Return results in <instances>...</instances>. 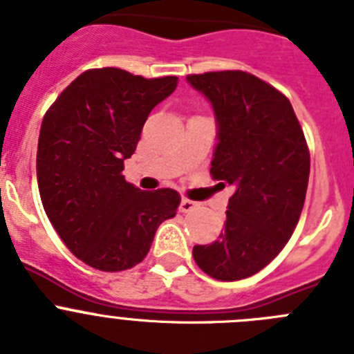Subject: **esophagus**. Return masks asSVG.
Masks as SVG:
<instances>
[{
	"instance_id": "34e87169",
	"label": "esophagus",
	"mask_w": 354,
	"mask_h": 354,
	"mask_svg": "<svg viewBox=\"0 0 354 354\" xmlns=\"http://www.w3.org/2000/svg\"><path fill=\"white\" fill-rule=\"evenodd\" d=\"M196 202H193V200H189V198H183L180 200V205H179V211L180 212H192L193 209L196 207Z\"/></svg>"
}]
</instances>
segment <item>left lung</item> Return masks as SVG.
Returning a JSON list of instances; mask_svg holds the SVG:
<instances>
[{"instance_id":"left-lung-1","label":"left lung","mask_w":354,"mask_h":354,"mask_svg":"<svg viewBox=\"0 0 354 354\" xmlns=\"http://www.w3.org/2000/svg\"><path fill=\"white\" fill-rule=\"evenodd\" d=\"M214 108L218 145L211 175L232 184L225 230L196 245L200 270L221 282L259 273L282 252L305 204L310 152L289 99L245 71L189 74Z\"/></svg>"}]
</instances>
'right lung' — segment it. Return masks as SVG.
Masks as SVG:
<instances>
[{
  "label": "right lung",
  "mask_w": 354,
  "mask_h": 354,
  "mask_svg": "<svg viewBox=\"0 0 354 354\" xmlns=\"http://www.w3.org/2000/svg\"><path fill=\"white\" fill-rule=\"evenodd\" d=\"M177 81L90 68L44 115L37 149L44 211L65 246L95 270L117 273L140 264L159 225L179 209L175 189L142 192L122 175L147 117Z\"/></svg>",
  "instance_id": "add662e5"
}]
</instances>
